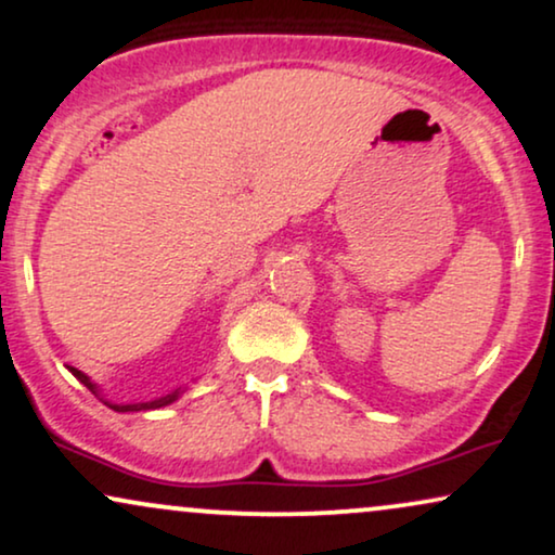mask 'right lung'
<instances>
[{"mask_svg":"<svg viewBox=\"0 0 555 555\" xmlns=\"http://www.w3.org/2000/svg\"><path fill=\"white\" fill-rule=\"evenodd\" d=\"M68 371H72V374L79 378V382L83 384V387H87L91 395H96L102 399L104 404L109 406V410H115V412H140V410H160V406H166V404H171V402H177V399L184 395L186 391V387H179V389H171L168 391V395H164V397H156V399H151V402H128V404H117V402H109V399H104L102 397V389L96 387L94 382H91V378L83 374V371H79V369H74V366H66Z\"/></svg>","mask_w":555,"mask_h":555,"instance_id":"add662e5","label":"right lung"}]
</instances>
